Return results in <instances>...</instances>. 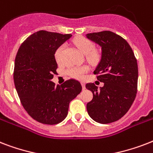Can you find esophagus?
I'll list each match as a JSON object with an SVG mask.
<instances>
[{
	"mask_svg": "<svg viewBox=\"0 0 153 153\" xmlns=\"http://www.w3.org/2000/svg\"><path fill=\"white\" fill-rule=\"evenodd\" d=\"M82 89H83V90H85V89H86V85H85V83H84V82H82Z\"/></svg>",
	"mask_w": 153,
	"mask_h": 153,
	"instance_id": "esophagus-1",
	"label": "esophagus"
}]
</instances>
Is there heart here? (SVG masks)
Returning <instances> with one entry per match:
<instances>
[{
  "mask_svg": "<svg viewBox=\"0 0 153 153\" xmlns=\"http://www.w3.org/2000/svg\"><path fill=\"white\" fill-rule=\"evenodd\" d=\"M73 43L77 48L82 54L86 55V59L91 62H95L100 59V51L98 49L94 48V43L91 39H87L84 36L76 37L73 40ZM64 51V45H61L55 51V59L58 62H60L62 59V54ZM89 71L87 66H72L68 67L66 71L67 75L71 78L77 79H82L85 74Z\"/></svg>",
  "mask_w": 153,
  "mask_h": 153,
  "instance_id": "heart-1",
  "label": "heart"
}]
</instances>
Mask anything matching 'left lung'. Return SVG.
Returning a JSON list of instances; mask_svg holds the SVG:
<instances>
[{
	"instance_id": "obj_1",
	"label": "left lung",
	"mask_w": 153,
	"mask_h": 153,
	"mask_svg": "<svg viewBox=\"0 0 153 153\" xmlns=\"http://www.w3.org/2000/svg\"><path fill=\"white\" fill-rule=\"evenodd\" d=\"M86 37L102 48V59L94 71L104 83L98 90L94 83L86 88L93 93L86 105L88 114L101 124L114 122L128 112L137 92V59L128 42L110 31L93 32Z\"/></svg>"
}]
</instances>
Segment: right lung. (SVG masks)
I'll list each match as a JSON object with an SVG mask.
<instances>
[{
  "label": "right lung",
  "instance_id": "obj_1",
  "mask_svg": "<svg viewBox=\"0 0 153 153\" xmlns=\"http://www.w3.org/2000/svg\"><path fill=\"white\" fill-rule=\"evenodd\" d=\"M71 34L39 31L20 45L15 59L13 79L20 102L32 118L46 125L62 121L72 101L82 91L81 83L71 79L61 86L51 82L57 74L55 50Z\"/></svg>",
  "mask_w": 153,
  "mask_h": 153
}]
</instances>
